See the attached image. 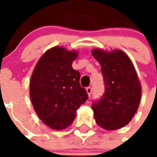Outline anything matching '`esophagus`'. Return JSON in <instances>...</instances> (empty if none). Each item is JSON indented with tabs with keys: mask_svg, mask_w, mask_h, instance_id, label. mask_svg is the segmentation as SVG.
<instances>
[{
	"mask_svg": "<svg viewBox=\"0 0 157 157\" xmlns=\"http://www.w3.org/2000/svg\"><path fill=\"white\" fill-rule=\"evenodd\" d=\"M92 90H92V87H90V86H89V87L86 88V91H87L88 94H89L90 96L91 94H92Z\"/></svg>",
	"mask_w": 157,
	"mask_h": 157,
	"instance_id": "1",
	"label": "esophagus"
}]
</instances>
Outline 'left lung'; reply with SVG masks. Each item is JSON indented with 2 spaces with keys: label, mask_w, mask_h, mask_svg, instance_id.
Returning <instances> with one entry per match:
<instances>
[{
  "label": "left lung",
  "mask_w": 157,
  "mask_h": 157,
  "mask_svg": "<svg viewBox=\"0 0 157 157\" xmlns=\"http://www.w3.org/2000/svg\"><path fill=\"white\" fill-rule=\"evenodd\" d=\"M92 55L101 66L105 92L91 107L99 126L106 130L129 123L140 102L141 86L134 65L122 51L105 52L95 49Z\"/></svg>",
  "instance_id": "left-lung-1"
}]
</instances>
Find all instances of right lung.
<instances>
[{
    "label": "right lung",
    "instance_id": "1",
    "mask_svg": "<svg viewBox=\"0 0 157 157\" xmlns=\"http://www.w3.org/2000/svg\"><path fill=\"white\" fill-rule=\"evenodd\" d=\"M78 52L53 47L40 59L30 79V98L42 122L56 130L73 123L76 112L89 98L72 67Z\"/></svg>",
    "mask_w": 157,
    "mask_h": 157
}]
</instances>
